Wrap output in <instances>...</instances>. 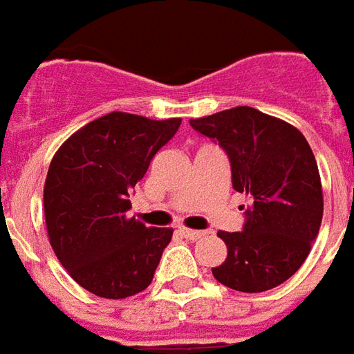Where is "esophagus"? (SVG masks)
<instances>
[{
	"label": "esophagus",
	"instance_id": "esophagus-1",
	"mask_svg": "<svg viewBox=\"0 0 354 354\" xmlns=\"http://www.w3.org/2000/svg\"><path fill=\"white\" fill-rule=\"evenodd\" d=\"M180 233H182L185 239H189V241H197V239L205 237V231L189 230V227H180Z\"/></svg>",
	"mask_w": 354,
	"mask_h": 354
}]
</instances>
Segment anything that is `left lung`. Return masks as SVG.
<instances>
[{"label":"left lung","instance_id":"left-lung-1","mask_svg":"<svg viewBox=\"0 0 354 354\" xmlns=\"http://www.w3.org/2000/svg\"><path fill=\"white\" fill-rule=\"evenodd\" d=\"M225 149L233 189L245 193L243 231H218L227 246L218 282L239 292H266L288 281L311 252L322 222V184L309 142L294 124L237 106L189 121Z\"/></svg>","mask_w":354,"mask_h":354}]
</instances>
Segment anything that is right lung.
I'll return each instance as SVG.
<instances>
[{
  "instance_id": "1",
  "label": "right lung",
  "mask_w": 354,
  "mask_h": 354,
  "mask_svg": "<svg viewBox=\"0 0 354 354\" xmlns=\"http://www.w3.org/2000/svg\"><path fill=\"white\" fill-rule=\"evenodd\" d=\"M180 123L111 111L73 132L50 161L43 187L49 243L94 296L123 299L153 281L174 231L129 218V193Z\"/></svg>"
}]
</instances>
